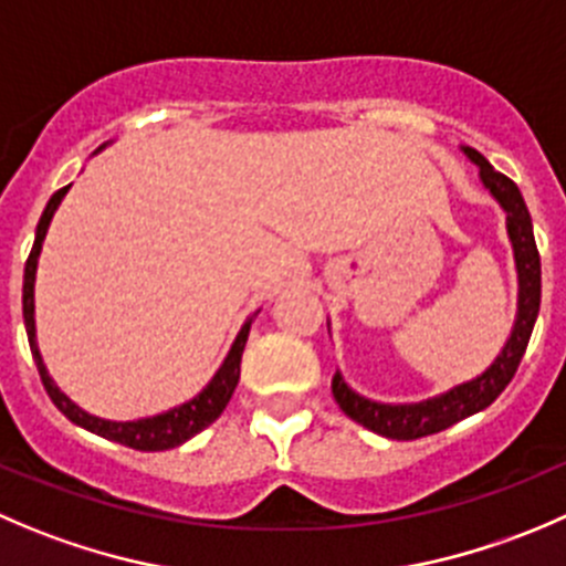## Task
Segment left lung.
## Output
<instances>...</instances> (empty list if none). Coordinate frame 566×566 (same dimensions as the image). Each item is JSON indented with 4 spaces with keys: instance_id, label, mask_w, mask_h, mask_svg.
<instances>
[{
    "instance_id": "1",
    "label": "left lung",
    "mask_w": 566,
    "mask_h": 566,
    "mask_svg": "<svg viewBox=\"0 0 566 566\" xmlns=\"http://www.w3.org/2000/svg\"><path fill=\"white\" fill-rule=\"evenodd\" d=\"M462 151L470 163L479 166L481 185L490 190L492 199L506 212V232L514 251V268H517V315H514L512 334H509L506 345L495 356V361L475 378L457 384V387L434 395V398H422L417 403H381V400H370L350 389L339 370L334 373L332 392L339 409L350 420L387 437V440H417V437L437 434L453 422L486 409L517 373L520 359L528 348L531 332H534L536 315H539L542 265L534 240V223H531L523 193L512 179L497 174L481 151L470 149V146H462Z\"/></svg>"
}]
</instances>
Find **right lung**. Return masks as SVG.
Returning <instances> with one entry per match:
<instances>
[{"instance_id":"add662e5","label":"right lung","mask_w":566,"mask_h":566,"mask_svg":"<svg viewBox=\"0 0 566 566\" xmlns=\"http://www.w3.org/2000/svg\"><path fill=\"white\" fill-rule=\"evenodd\" d=\"M102 149H96L93 155H98ZM69 188L71 185H65V188H60L57 193L49 199L46 210H43L41 221H38L35 243H32V251H30V256H27V265H24V295H21V304H24V328H27V339H30L32 359H35L38 373H41L43 387H46L52 403L57 406V409L63 411L71 422H74V426L91 431V434L104 437V440L120 442V446L135 448V451H168V448L182 446V442H188L190 437H196L199 431H205L210 422H216L218 417H221V411L227 409L229 398H232L234 387H238V381H240V359H243V348H245V339H249V332H251V321H254V315L260 310H256L254 315L245 317V323L240 326L238 337H234L232 348H229L227 359L221 361V367L216 370V376L207 381V387L201 389L199 395H193V398L185 400V403L160 411V415L137 417V420H104V417H96V415H91V411L82 409V406H76L74 400H71L69 395H65L63 389L54 384V378L49 376L46 365H43L41 348H38V332H35L38 256H41L43 240H46V232H49V223H52L54 212H57L60 201L65 199Z\"/></svg>"}]
</instances>
